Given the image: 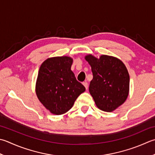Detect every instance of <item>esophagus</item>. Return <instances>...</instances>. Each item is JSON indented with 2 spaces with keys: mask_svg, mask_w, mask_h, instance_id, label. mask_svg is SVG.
I'll list each match as a JSON object with an SVG mask.
<instances>
[{
  "mask_svg": "<svg viewBox=\"0 0 155 155\" xmlns=\"http://www.w3.org/2000/svg\"><path fill=\"white\" fill-rule=\"evenodd\" d=\"M83 85L84 86V87H85V89H88V83H87V82H83Z\"/></svg>",
  "mask_w": 155,
  "mask_h": 155,
  "instance_id": "obj_1",
  "label": "esophagus"
}]
</instances>
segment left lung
<instances>
[{"label":"left lung","mask_w":155,"mask_h":155,"mask_svg":"<svg viewBox=\"0 0 155 155\" xmlns=\"http://www.w3.org/2000/svg\"><path fill=\"white\" fill-rule=\"evenodd\" d=\"M91 66L93 78L89 92L100 110L111 112L123 104L129 93L130 76L124 64L117 58L102 55L85 57Z\"/></svg>","instance_id":"left-lung-1"}]
</instances>
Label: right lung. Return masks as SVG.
<instances>
[{"mask_svg": "<svg viewBox=\"0 0 155 155\" xmlns=\"http://www.w3.org/2000/svg\"><path fill=\"white\" fill-rule=\"evenodd\" d=\"M72 59L54 57L41 64L38 72L35 91L39 101L51 113L65 114L85 88L71 71Z\"/></svg>", "mask_w": 155, "mask_h": 155, "instance_id": "add662e5", "label": "right lung"}]
</instances>
